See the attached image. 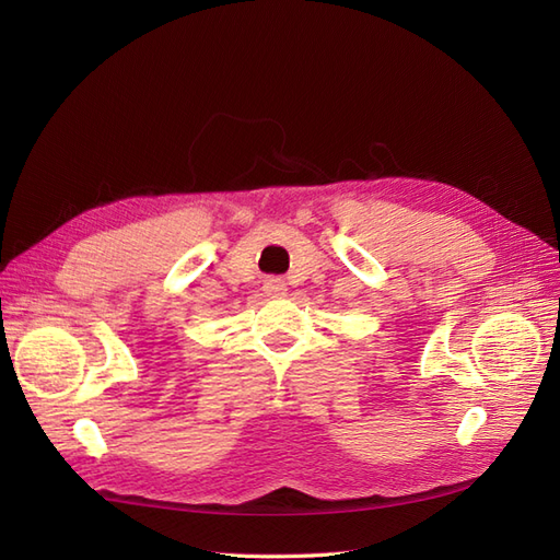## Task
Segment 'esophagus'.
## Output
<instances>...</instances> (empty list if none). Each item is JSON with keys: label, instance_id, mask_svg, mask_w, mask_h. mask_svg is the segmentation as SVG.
I'll list each match as a JSON object with an SVG mask.
<instances>
[{"label": "esophagus", "instance_id": "obj_1", "mask_svg": "<svg viewBox=\"0 0 560 560\" xmlns=\"http://www.w3.org/2000/svg\"><path fill=\"white\" fill-rule=\"evenodd\" d=\"M264 290H266L268 296H282V294L287 292V284H284V280H280V278H268V280L264 282Z\"/></svg>", "mask_w": 560, "mask_h": 560}]
</instances>
